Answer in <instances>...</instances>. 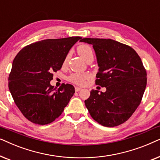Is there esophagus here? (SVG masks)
I'll return each instance as SVG.
<instances>
[{
  "label": "esophagus",
  "mask_w": 160,
  "mask_h": 160,
  "mask_svg": "<svg viewBox=\"0 0 160 160\" xmlns=\"http://www.w3.org/2000/svg\"><path fill=\"white\" fill-rule=\"evenodd\" d=\"M75 90H76V92H79L80 90H82V89H81L80 87H75Z\"/></svg>",
  "instance_id": "1"
}]
</instances>
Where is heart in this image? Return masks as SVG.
I'll use <instances>...</instances> for the list:
<instances>
[{"mask_svg":"<svg viewBox=\"0 0 160 160\" xmlns=\"http://www.w3.org/2000/svg\"><path fill=\"white\" fill-rule=\"evenodd\" d=\"M77 52L79 55L82 57L83 60L85 61H88L90 59H94V53L93 50L90 46L87 44H82L77 47ZM69 58V54L65 55L64 60H63V65L66 64ZM89 75L87 73H76L71 74V76L68 78V80L73 84L78 85H83L88 79Z\"/></svg>","mask_w":160,"mask_h":160,"instance_id":"1","label":"heart"}]
</instances>
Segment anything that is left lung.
<instances>
[{
    "mask_svg": "<svg viewBox=\"0 0 160 160\" xmlns=\"http://www.w3.org/2000/svg\"><path fill=\"white\" fill-rule=\"evenodd\" d=\"M92 45L99 66L95 84L105 92L92 89L84 101L94 120L113 128L129 119L141 103L146 87V71L137 52L112 39L85 38Z\"/></svg>",
    "mask_w": 160,
    "mask_h": 160,
    "instance_id": "obj_1",
    "label": "left lung"
}]
</instances>
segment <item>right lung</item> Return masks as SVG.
<instances>
[{"instance_id": "obj_1", "label": "right lung", "mask_w": 160, "mask_h": 160, "mask_svg": "<svg viewBox=\"0 0 160 160\" xmlns=\"http://www.w3.org/2000/svg\"><path fill=\"white\" fill-rule=\"evenodd\" d=\"M79 36L46 39L26 46L15 57L8 76V89L19 111L32 123L44 125L62 114L75 93L73 85L58 89L50 84Z\"/></svg>"}]
</instances>
